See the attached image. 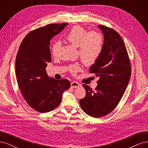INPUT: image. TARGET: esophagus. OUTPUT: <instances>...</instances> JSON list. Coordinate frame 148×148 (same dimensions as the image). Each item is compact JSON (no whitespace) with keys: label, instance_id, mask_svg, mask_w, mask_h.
Segmentation results:
<instances>
[{"label":"esophagus","instance_id":"34e87169","mask_svg":"<svg viewBox=\"0 0 148 148\" xmlns=\"http://www.w3.org/2000/svg\"><path fill=\"white\" fill-rule=\"evenodd\" d=\"M80 86V84L76 82H73L71 83V88H78Z\"/></svg>","mask_w":148,"mask_h":148}]
</instances>
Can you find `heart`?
Here are the masks:
<instances>
[{
  "instance_id": "b5f03b06",
  "label": "heart",
  "mask_w": 148,
  "mask_h": 148,
  "mask_svg": "<svg viewBox=\"0 0 148 148\" xmlns=\"http://www.w3.org/2000/svg\"><path fill=\"white\" fill-rule=\"evenodd\" d=\"M65 39L73 46L78 47V53L82 63L86 66L91 65L99 57L104 44L102 35L95 31H88L80 26H75L65 36ZM60 48V44L56 42L52 46V53L57 55ZM71 72L75 73L79 69L77 65L71 67Z\"/></svg>"
}]
</instances>
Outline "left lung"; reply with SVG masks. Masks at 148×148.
Here are the masks:
<instances>
[{
  "label": "left lung",
  "mask_w": 148,
  "mask_h": 148,
  "mask_svg": "<svg viewBox=\"0 0 148 148\" xmlns=\"http://www.w3.org/2000/svg\"><path fill=\"white\" fill-rule=\"evenodd\" d=\"M104 35L99 57L89 69L99 79L95 91L83 84L86 96L79 104L85 113L99 118L109 114L117 106L126 90L131 77V64L124 42L114 29L98 25Z\"/></svg>",
  "instance_id": "8db88e82"
}]
</instances>
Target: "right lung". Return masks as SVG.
Segmentation results:
<instances>
[{"mask_svg": "<svg viewBox=\"0 0 148 148\" xmlns=\"http://www.w3.org/2000/svg\"><path fill=\"white\" fill-rule=\"evenodd\" d=\"M68 23L49 24L31 31L22 41L15 61V73L21 92L27 104L41 113L60 104L63 92L70 87L66 79L48 77L46 68L51 62L50 40Z\"/></svg>", "mask_w": 148, "mask_h": 148, "instance_id": "obj_1", "label": "right lung"}]
</instances>
